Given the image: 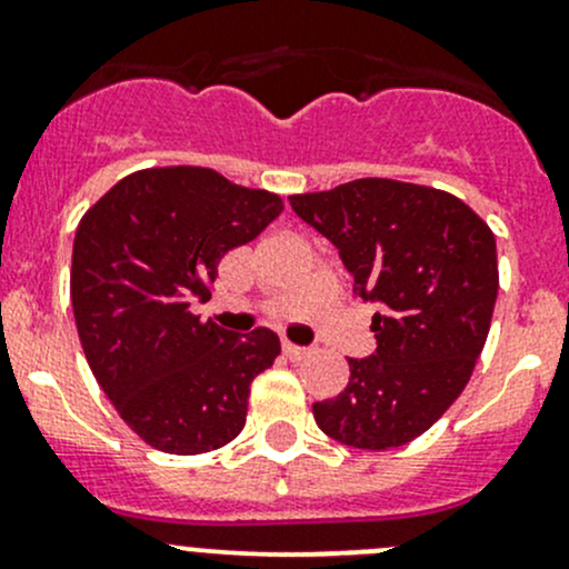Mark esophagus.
Listing matches in <instances>:
<instances>
[{
    "instance_id": "esophagus-1",
    "label": "esophagus",
    "mask_w": 569,
    "mask_h": 569,
    "mask_svg": "<svg viewBox=\"0 0 569 569\" xmlns=\"http://www.w3.org/2000/svg\"><path fill=\"white\" fill-rule=\"evenodd\" d=\"M283 355L289 357L291 362H300L310 355V349H305V346H295V343H283Z\"/></svg>"
}]
</instances>
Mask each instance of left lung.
<instances>
[{
	"label": "left lung",
	"instance_id": "obj_1",
	"mask_svg": "<svg viewBox=\"0 0 569 569\" xmlns=\"http://www.w3.org/2000/svg\"><path fill=\"white\" fill-rule=\"evenodd\" d=\"M289 201L338 248L355 295L379 305L376 351L349 357V385L313 403L316 426L357 450L409 445L456 403L486 346L499 295L493 231L456 196L395 179Z\"/></svg>",
	"mask_w": 569,
	"mask_h": 569
}]
</instances>
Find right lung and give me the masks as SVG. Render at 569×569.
<instances>
[{
	"instance_id": "1",
	"label": "right lung",
	"mask_w": 569,
	"mask_h": 569,
	"mask_svg": "<svg viewBox=\"0 0 569 569\" xmlns=\"http://www.w3.org/2000/svg\"><path fill=\"white\" fill-rule=\"evenodd\" d=\"M283 209L212 169L119 179L76 229L70 300L94 379L154 450L199 456L244 428L250 381L280 355L272 330L234 335L190 313L231 248Z\"/></svg>"
}]
</instances>
